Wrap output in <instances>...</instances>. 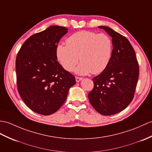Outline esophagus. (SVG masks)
I'll list each match as a JSON object with an SVG mask.
<instances>
[{
  "label": "esophagus",
  "instance_id": "1",
  "mask_svg": "<svg viewBox=\"0 0 152 152\" xmlns=\"http://www.w3.org/2000/svg\"><path fill=\"white\" fill-rule=\"evenodd\" d=\"M82 79H83L82 77H76V82H80V81L82 80Z\"/></svg>",
  "mask_w": 152,
  "mask_h": 152
}]
</instances>
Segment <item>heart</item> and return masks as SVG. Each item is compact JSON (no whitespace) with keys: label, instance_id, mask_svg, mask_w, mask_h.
<instances>
[{"label":"heart","instance_id":"b5f03b06","mask_svg":"<svg viewBox=\"0 0 152 152\" xmlns=\"http://www.w3.org/2000/svg\"><path fill=\"white\" fill-rule=\"evenodd\" d=\"M66 43L56 47V54L60 64L69 72L75 69L79 57L82 62L75 72L80 75L100 74L110 61L113 43L107 34L80 31L66 39Z\"/></svg>","mask_w":152,"mask_h":152}]
</instances>
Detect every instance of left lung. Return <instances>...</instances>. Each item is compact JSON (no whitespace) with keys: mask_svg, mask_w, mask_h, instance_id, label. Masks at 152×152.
<instances>
[{"mask_svg":"<svg viewBox=\"0 0 152 152\" xmlns=\"http://www.w3.org/2000/svg\"><path fill=\"white\" fill-rule=\"evenodd\" d=\"M98 28L112 38V56L106 69L93 79L94 88L88 97L98 113L113 115L124 110L132 101L139 78V65L128 39L107 26Z\"/></svg>","mask_w":152,"mask_h":152,"instance_id":"8db88e82","label":"left lung"}]
</instances>
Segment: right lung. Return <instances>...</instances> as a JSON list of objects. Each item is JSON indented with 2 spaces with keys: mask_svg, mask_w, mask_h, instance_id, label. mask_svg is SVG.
I'll return each instance as SVG.
<instances>
[{
  "mask_svg": "<svg viewBox=\"0 0 152 152\" xmlns=\"http://www.w3.org/2000/svg\"><path fill=\"white\" fill-rule=\"evenodd\" d=\"M68 32L65 27L50 26L24 42L15 61L20 96L33 111L49 115L64 104L75 77L57 61L56 49Z\"/></svg>",
  "mask_w": 152,
  "mask_h": 152,
  "instance_id": "right-lung-1",
  "label": "right lung"
}]
</instances>
